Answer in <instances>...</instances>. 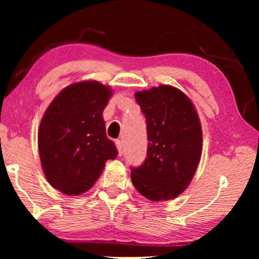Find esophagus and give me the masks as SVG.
<instances>
[{
	"label": "esophagus",
	"instance_id": "34e87169",
	"mask_svg": "<svg viewBox=\"0 0 259 259\" xmlns=\"http://www.w3.org/2000/svg\"><path fill=\"white\" fill-rule=\"evenodd\" d=\"M115 145H116V148H118L119 155H121L122 154V141L121 140H116Z\"/></svg>",
	"mask_w": 259,
	"mask_h": 259
}]
</instances>
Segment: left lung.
<instances>
[{"instance_id":"8db88e82","label":"left lung","mask_w":259,"mask_h":259,"mask_svg":"<svg viewBox=\"0 0 259 259\" xmlns=\"http://www.w3.org/2000/svg\"><path fill=\"white\" fill-rule=\"evenodd\" d=\"M147 125V158L131 168L138 192L152 201L183 193L201 157L203 133L196 108L182 91L167 84L137 92Z\"/></svg>"}]
</instances>
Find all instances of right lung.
<instances>
[{"label":"right lung","mask_w":259,"mask_h":259,"mask_svg":"<svg viewBox=\"0 0 259 259\" xmlns=\"http://www.w3.org/2000/svg\"><path fill=\"white\" fill-rule=\"evenodd\" d=\"M111 95V88L98 81H81L63 88L45 112L38 153L48 183L62 193L86 192L106 161L118 155L102 118Z\"/></svg>","instance_id":"obj_1"}]
</instances>
